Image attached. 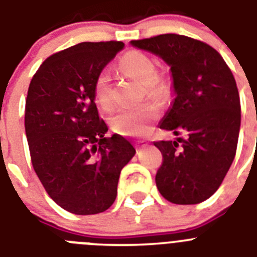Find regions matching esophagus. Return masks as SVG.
Returning a JSON list of instances; mask_svg holds the SVG:
<instances>
[{"label":"esophagus","instance_id":"esophagus-1","mask_svg":"<svg viewBox=\"0 0 257 257\" xmlns=\"http://www.w3.org/2000/svg\"><path fill=\"white\" fill-rule=\"evenodd\" d=\"M148 143L146 142V141H138V142L136 143V148H137V151H140V150H142V148H145L146 146H147Z\"/></svg>","mask_w":257,"mask_h":257}]
</instances>
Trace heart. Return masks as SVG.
<instances>
[{"label": "heart", "mask_w": 257, "mask_h": 257, "mask_svg": "<svg viewBox=\"0 0 257 257\" xmlns=\"http://www.w3.org/2000/svg\"><path fill=\"white\" fill-rule=\"evenodd\" d=\"M120 68L134 80L145 85L147 96L156 100H166L171 95L172 86L169 78L157 72L156 62L140 50H131L120 58ZM93 97L97 106L109 111L114 106L110 88V76L106 71L97 74L93 83ZM160 116V107L148 102L137 107L121 109L110 117V126L116 134L126 137H142Z\"/></svg>", "instance_id": "1"}]
</instances>
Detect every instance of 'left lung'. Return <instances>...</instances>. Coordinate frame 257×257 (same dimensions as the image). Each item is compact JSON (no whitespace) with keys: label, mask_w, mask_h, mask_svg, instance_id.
I'll return each mask as SVG.
<instances>
[{"label":"left lung","mask_w":257,"mask_h":257,"mask_svg":"<svg viewBox=\"0 0 257 257\" xmlns=\"http://www.w3.org/2000/svg\"><path fill=\"white\" fill-rule=\"evenodd\" d=\"M132 45L155 53L171 67L176 97L160 128L188 134L185 140L155 142L164 157L156 185L174 204L207 200L236 155L241 104L233 74L214 48L185 35H156L132 40Z\"/></svg>","instance_id":"left-lung-1"}]
</instances>
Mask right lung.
Here are the masks:
<instances>
[{
	"label": "right lung",
	"instance_id": "1",
	"mask_svg": "<svg viewBox=\"0 0 257 257\" xmlns=\"http://www.w3.org/2000/svg\"><path fill=\"white\" fill-rule=\"evenodd\" d=\"M123 42H83L48 57L31 78L25 132L31 164L48 195L73 214L105 212L120 171L136 150L119 134L105 137L93 97L97 74Z\"/></svg>",
	"mask_w": 257,
	"mask_h": 257
}]
</instances>
